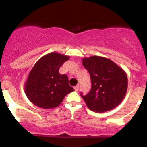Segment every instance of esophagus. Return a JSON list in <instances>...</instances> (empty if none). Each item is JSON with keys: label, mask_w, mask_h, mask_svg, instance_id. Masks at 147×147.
<instances>
[{"label": "esophagus", "mask_w": 147, "mask_h": 147, "mask_svg": "<svg viewBox=\"0 0 147 147\" xmlns=\"http://www.w3.org/2000/svg\"><path fill=\"white\" fill-rule=\"evenodd\" d=\"M74 88H75V91H78L79 90V86H75Z\"/></svg>", "instance_id": "esophagus-1"}]
</instances>
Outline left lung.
Listing matches in <instances>:
<instances>
[{
  "mask_svg": "<svg viewBox=\"0 0 147 147\" xmlns=\"http://www.w3.org/2000/svg\"><path fill=\"white\" fill-rule=\"evenodd\" d=\"M84 67L90 76V91L82 98L89 109L104 113L113 109L122 102L128 87L127 75L109 59L99 56L84 57Z\"/></svg>",
  "mask_w": 147,
  "mask_h": 147,
  "instance_id": "left-lung-1",
  "label": "left lung"
}]
</instances>
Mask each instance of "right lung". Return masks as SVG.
I'll return each mask as SVG.
<instances>
[{"instance_id": "1", "label": "right lung", "mask_w": 147, "mask_h": 147, "mask_svg": "<svg viewBox=\"0 0 147 147\" xmlns=\"http://www.w3.org/2000/svg\"><path fill=\"white\" fill-rule=\"evenodd\" d=\"M70 57L56 52H50L37 61L25 85V92L32 104L44 109L56 108L67 94L73 92L66 75L59 70Z\"/></svg>"}]
</instances>
